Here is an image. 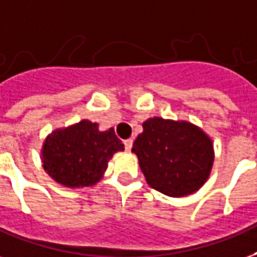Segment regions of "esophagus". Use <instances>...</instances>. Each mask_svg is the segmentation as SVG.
<instances>
[{
  "label": "esophagus",
  "instance_id": "1",
  "mask_svg": "<svg viewBox=\"0 0 257 257\" xmlns=\"http://www.w3.org/2000/svg\"><path fill=\"white\" fill-rule=\"evenodd\" d=\"M124 144H125V150L131 151L132 150V146H133V140L132 139H128V140H125Z\"/></svg>",
  "mask_w": 257,
  "mask_h": 257
}]
</instances>
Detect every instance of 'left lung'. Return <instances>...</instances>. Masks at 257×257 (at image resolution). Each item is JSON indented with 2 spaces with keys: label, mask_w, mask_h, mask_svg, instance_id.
<instances>
[{
  "label": "left lung",
  "mask_w": 257,
  "mask_h": 257,
  "mask_svg": "<svg viewBox=\"0 0 257 257\" xmlns=\"http://www.w3.org/2000/svg\"><path fill=\"white\" fill-rule=\"evenodd\" d=\"M132 152L152 189L168 197L198 191L210 175L214 162L211 139L187 121L148 118Z\"/></svg>",
  "instance_id": "1"
}]
</instances>
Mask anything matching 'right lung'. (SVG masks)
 <instances>
[{
  "mask_svg": "<svg viewBox=\"0 0 257 257\" xmlns=\"http://www.w3.org/2000/svg\"><path fill=\"white\" fill-rule=\"evenodd\" d=\"M124 151L114 129L101 132L97 122L82 120L47 136L42 148L47 174L66 187L93 186L106 171L111 156Z\"/></svg>",
  "mask_w": 257,
  "mask_h": 257,
  "instance_id": "add662e5",
  "label": "right lung"
}]
</instances>
